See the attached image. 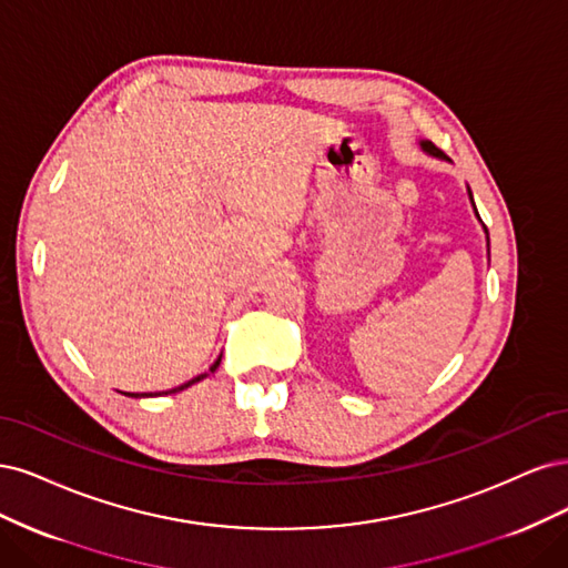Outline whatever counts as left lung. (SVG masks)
Wrapping results in <instances>:
<instances>
[{"label": "left lung", "mask_w": 568, "mask_h": 568, "mask_svg": "<svg viewBox=\"0 0 568 568\" xmlns=\"http://www.w3.org/2000/svg\"><path fill=\"white\" fill-rule=\"evenodd\" d=\"M419 149H423L427 155H432V158H438V160H448L442 151L436 149V145L432 143V141H419ZM467 193H469V203H471V207H474V214H477V219L481 222V216H479V212H477V205H474V197H471V191H469V186H467ZM484 226V224H481ZM484 233H486V245H488V229L484 226ZM490 247V245H488ZM490 254V252H488Z\"/></svg>", "instance_id": "8db88e82"}]
</instances>
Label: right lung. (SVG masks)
I'll return each instance as SVG.
<instances>
[{"instance_id": "obj_1", "label": "right lung", "mask_w": 568, "mask_h": 568, "mask_svg": "<svg viewBox=\"0 0 568 568\" xmlns=\"http://www.w3.org/2000/svg\"><path fill=\"white\" fill-rule=\"evenodd\" d=\"M219 363H222V354H219V358L210 365V373H214L216 368H219ZM210 373H205V375H197V377H193V379H189V382H184L181 384V387H174V389H170V392H164V394H176V392H184V389H189L191 384H195V382H200L203 377H207ZM124 396H132V398H149V396H160V394H132V392H122Z\"/></svg>"}]
</instances>
